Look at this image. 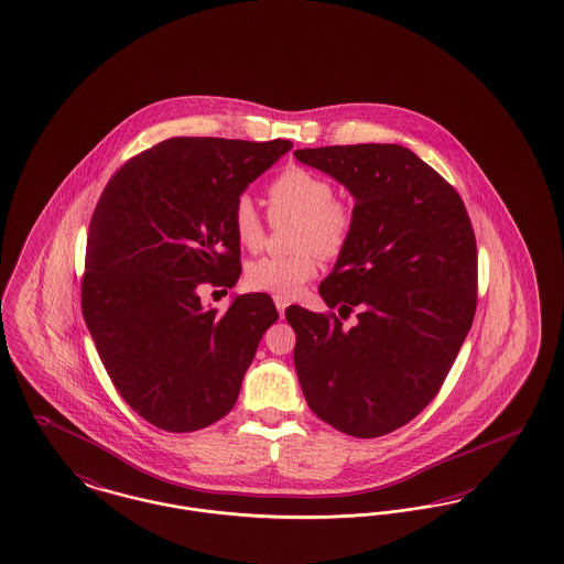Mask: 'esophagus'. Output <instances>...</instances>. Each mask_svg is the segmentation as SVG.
<instances>
[{
  "instance_id": "obj_1",
  "label": "esophagus",
  "mask_w": 564,
  "mask_h": 564,
  "mask_svg": "<svg viewBox=\"0 0 564 564\" xmlns=\"http://www.w3.org/2000/svg\"><path fill=\"white\" fill-rule=\"evenodd\" d=\"M288 304H290V300L283 299V296H274V306H276V311H279L281 317H283V313H285Z\"/></svg>"
}]
</instances>
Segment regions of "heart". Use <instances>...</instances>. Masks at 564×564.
Returning <instances> with one entry per match:
<instances>
[{
	"label": "heart",
	"mask_w": 564,
	"mask_h": 564,
	"mask_svg": "<svg viewBox=\"0 0 564 564\" xmlns=\"http://www.w3.org/2000/svg\"><path fill=\"white\" fill-rule=\"evenodd\" d=\"M272 215H296L299 226L292 256H265L247 268V285L258 292L292 299L317 274L319 253L338 258L354 234V208L334 198L330 178L304 166L283 167L268 183ZM232 228L238 242L249 251L264 245L265 226L253 199L238 196L232 206Z\"/></svg>",
	"instance_id": "obj_1"
}]
</instances>
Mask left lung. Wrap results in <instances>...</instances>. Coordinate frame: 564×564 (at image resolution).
<instances>
[{
  "mask_svg": "<svg viewBox=\"0 0 564 564\" xmlns=\"http://www.w3.org/2000/svg\"><path fill=\"white\" fill-rule=\"evenodd\" d=\"M356 198L347 249L319 283L336 313L288 306L294 365L311 411L375 438L409 424L438 394L477 308V242L458 192L400 144L294 151Z\"/></svg>",
  "mask_w": 564,
  "mask_h": 564,
  "instance_id": "1",
  "label": "left lung"
}]
</instances>
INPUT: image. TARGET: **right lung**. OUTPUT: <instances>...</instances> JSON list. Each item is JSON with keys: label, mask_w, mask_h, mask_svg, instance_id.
I'll return each mask as SVG.
<instances>
[{"label": "right lung", "mask_w": 564, "mask_h": 564, "mask_svg": "<svg viewBox=\"0 0 564 564\" xmlns=\"http://www.w3.org/2000/svg\"><path fill=\"white\" fill-rule=\"evenodd\" d=\"M292 149L290 140L167 138L119 167L87 238L80 304L117 392L167 432L228 415L264 332L279 319L268 294L204 308L202 285L234 288L236 198Z\"/></svg>", "instance_id": "1"}]
</instances>
